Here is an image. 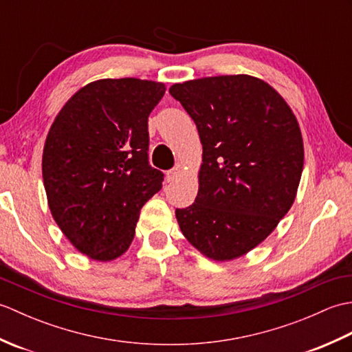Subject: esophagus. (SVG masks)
Wrapping results in <instances>:
<instances>
[{
  "mask_svg": "<svg viewBox=\"0 0 352 352\" xmlns=\"http://www.w3.org/2000/svg\"><path fill=\"white\" fill-rule=\"evenodd\" d=\"M180 174H182L180 168H174V169L168 170V172H166V182H168V183H170V182H175L177 178L180 177Z\"/></svg>",
  "mask_w": 352,
  "mask_h": 352,
  "instance_id": "obj_1",
  "label": "esophagus"
}]
</instances>
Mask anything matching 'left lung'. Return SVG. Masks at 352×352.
Listing matches in <instances>:
<instances>
[{"instance_id":"obj_1","label":"left lung","mask_w":352,"mask_h":352,"mask_svg":"<svg viewBox=\"0 0 352 352\" xmlns=\"http://www.w3.org/2000/svg\"><path fill=\"white\" fill-rule=\"evenodd\" d=\"M203 145L195 203L175 216L189 243L214 261L245 256L296 198L304 144L296 116L261 78L237 74L172 85Z\"/></svg>"}]
</instances>
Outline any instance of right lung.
Segmentation results:
<instances>
[{
  "instance_id": "right-lung-1",
  "label": "right lung",
  "mask_w": 352,
  "mask_h": 352,
  "mask_svg": "<svg viewBox=\"0 0 352 352\" xmlns=\"http://www.w3.org/2000/svg\"><path fill=\"white\" fill-rule=\"evenodd\" d=\"M166 86L102 78L66 101L43 145L48 207L74 248L111 261L130 248L140 208L162 189L148 163V116Z\"/></svg>"
}]
</instances>
